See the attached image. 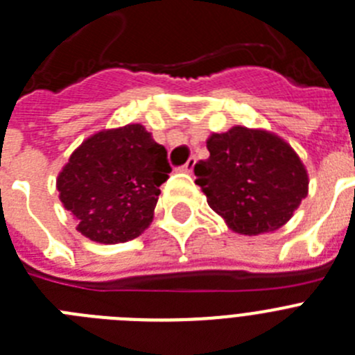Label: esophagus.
<instances>
[{"label":"esophagus","mask_w":355,"mask_h":355,"mask_svg":"<svg viewBox=\"0 0 355 355\" xmlns=\"http://www.w3.org/2000/svg\"><path fill=\"white\" fill-rule=\"evenodd\" d=\"M193 165H196V157H190L189 162L184 163V165L181 166L180 171H181V172H189V174H190V172L193 171Z\"/></svg>","instance_id":"esophagus-1"}]
</instances>
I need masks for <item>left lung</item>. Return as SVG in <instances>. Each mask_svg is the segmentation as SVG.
Instances as JSON below:
<instances>
[{
	"mask_svg": "<svg viewBox=\"0 0 355 355\" xmlns=\"http://www.w3.org/2000/svg\"><path fill=\"white\" fill-rule=\"evenodd\" d=\"M210 157L193 168L196 184L233 232H275L293 217L307 196L304 163L272 132L235 125L208 138Z\"/></svg>",
	"mask_w": 355,
	"mask_h": 355,
	"instance_id": "8db88e82",
	"label": "left lung"
}]
</instances>
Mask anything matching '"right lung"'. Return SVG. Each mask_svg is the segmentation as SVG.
<instances>
[{
  "instance_id": "1",
  "label": "right lung",
  "mask_w": 355,
  "mask_h": 355,
  "mask_svg": "<svg viewBox=\"0 0 355 355\" xmlns=\"http://www.w3.org/2000/svg\"><path fill=\"white\" fill-rule=\"evenodd\" d=\"M171 165L163 145L140 123L89 136L57 178L60 202L89 241L118 244L153 223L159 187Z\"/></svg>"
}]
</instances>
